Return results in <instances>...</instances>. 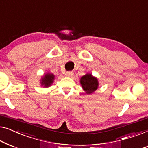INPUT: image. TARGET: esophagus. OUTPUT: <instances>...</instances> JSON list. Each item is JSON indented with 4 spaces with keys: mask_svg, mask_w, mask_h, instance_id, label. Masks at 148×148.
I'll list each match as a JSON object with an SVG mask.
<instances>
[{
    "mask_svg": "<svg viewBox=\"0 0 148 148\" xmlns=\"http://www.w3.org/2000/svg\"><path fill=\"white\" fill-rule=\"evenodd\" d=\"M65 75H66V76H67V77H72L74 75V73H73V72L69 71V72H66Z\"/></svg>",
    "mask_w": 148,
    "mask_h": 148,
    "instance_id": "34e87169",
    "label": "esophagus"
}]
</instances>
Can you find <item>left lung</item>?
<instances>
[{"mask_svg": "<svg viewBox=\"0 0 148 148\" xmlns=\"http://www.w3.org/2000/svg\"><path fill=\"white\" fill-rule=\"evenodd\" d=\"M80 84L86 94H92L97 90L99 81L91 74H86L80 78Z\"/></svg>", "mask_w": 148, "mask_h": 148, "instance_id": "left-lung-1", "label": "left lung"}]
</instances>
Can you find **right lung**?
Here are the masks:
<instances>
[{
  "mask_svg": "<svg viewBox=\"0 0 148 148\" xmlns=\"http://www.w3.org/2000/svg\"><path fill=\"white\" fill-rule=\"evenodd\" d=\"M54 75L51 73H46L42 77L41 80V86L43 87H49L50 86L54 80Z\"/></svg>",
  "mask_w": 148,
  "mask_h": 148,
  "instance_id": "right-lung-1",
  "label": "right lung"
}]
</instances>
